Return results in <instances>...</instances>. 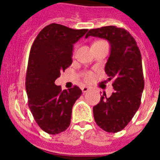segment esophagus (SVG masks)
<instances>
[{"mask_svg":"<svg viewBox=\"0 0 160 160\" xmlns=\"http://www.w3.org/2000/svg\"><path fill=\"white\" fill-rule=\"evenodd\" d=\"M90 89H91V88L88 87V86H82V87H81V90H82L83 93H86L87 91H89Z\"/></svg>","mask_w":160,"mask_h":160,"instance_id":"obj_1","label":"esophagus"}]
</instances>
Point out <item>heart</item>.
Wrapping results in <instances>:
<instances>
[{"instance_id": "obj_1", "label": "heart", "mask_w": 160, "mask_h": 160, "mask_svg": "<svg viewBox=\"0 0 160 160\" xmlns=\"http://www.w3.org/2000/svg\"><path fill=\"white\" fill-rule=\"evenodd\" d=\"M91 78H92V74L91 73H87L85 75V80H90Z\"/></svg>"}]
</instances>
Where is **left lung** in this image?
I'll return each mask as SVG.
<instances>
[{"label":"left lung","mask_w":160,"mask_h":160,"mask_svg":"<svg viewBox=\"0 0 160 160\" xmlns=\"http://www.w3.org/2000/svg\"><path fill=\"white\" fill-rule=\"evenodd\" d=\"M95 36L105 39L110 45V54L105 71L114 92L110 97H100L93 107L98 126L109 133H117L129 124L139 108L144 80L141 54L134 37L129 31L116 26L91 29L85 38Z\"/></svg>","instance_id":"obj_1"}]
</instances>
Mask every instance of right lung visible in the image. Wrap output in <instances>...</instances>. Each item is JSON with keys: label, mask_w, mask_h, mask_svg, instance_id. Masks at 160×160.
Masks as SVG:
<instances>
[{"label": "right lung", "mask_w": 160, "mask_h": 160, "mask_svg": "<svg viewBox=\"0 0 160 160\" xmlns=\"http://www.w3.org/2000/svg\"><path fill=\"white\" fill-rule=\"evenodd\" d=\"M87 31L50 24L31 46L26 77L28 105L39 126L50 134H60L70 126L72 107L82 94L76 85L62 90L55 80L72 64L74 44Z\"/></svg>", "instance_id": "1"}]
</instances>
